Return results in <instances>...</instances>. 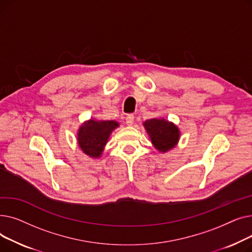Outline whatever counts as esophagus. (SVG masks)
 Returning <instances> with one entry per match:
<instances>
[{
    "instance_id": "34e87169",
    "label": "esophagus",
    "mask_w": 252,
    "mask_h": 252,
    "mask_svg": "<svg viewBox=\"0 0 252 252\" xmlns=\"http://www.w3.org/2000/svg\"><path fill=\"white\" fill-rule=\"evenodd\" d=\"M134 119H135V116L133 115V114H128L127 116H126V125L127 126H131L134 124Z\"/></svg>"
}]
</instances>
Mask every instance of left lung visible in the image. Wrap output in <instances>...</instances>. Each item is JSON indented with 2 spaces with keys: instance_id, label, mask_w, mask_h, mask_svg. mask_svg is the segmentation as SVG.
Listing matches in <instances>:
<instances>
[{
  "instance_id": "1",
  "label": "left lung",
  "mask_w": 252,
  "mask_h": 252,
  "mask_svg": "<svg viewBox=\"0 0 252 252\" xmlns=\"http://www.w3.org/2000/svg\"><path fill=\"white\" fill-rule=\"evenodd\" d=\"M154 147L162 153L173 149L179 142L180 130L177 126L164 118H151L143 124Z\"/></svg>"
}]
</instances>
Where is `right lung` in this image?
<instances>
[{
  "label": "right lung",
  "mask_w": 252,
  "mask_h": 252,
  "mask_svg": "<svg viewBox=\"0 0 252 252\" xmlns=\"http://www.w3.org/2000/svg\"><path fill=\"white\" fill-rule=\"evenodd\" d=\"M118 126L119 124L115 121L90 119V121L85 122L78 129V146L88 156L99 158L110 134Z\"/></svg>",
  "instance_id": "right-lung-1"
}]
</instances>
